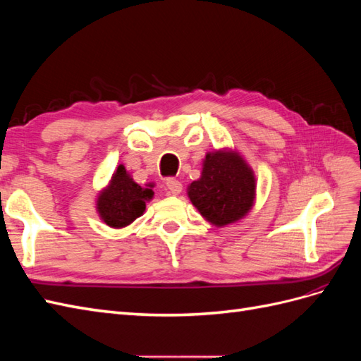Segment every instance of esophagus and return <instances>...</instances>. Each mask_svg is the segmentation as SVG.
<instances>
[{"label":"esophagus","instance_id":"34e87169","mask_svg":"<svg viewBox=\"0 0 361 361\" xmlns=\"http://www.w3.org/2000/svg\"><path fill=\"white\" fill-rule=\"evenodd\" d=\"M166 187H167V192L171 194V195H178L182 191V183L179 180H176V179H173V178L167 179Z\"/></svg>","mask_w":361,"mask_h":361}]
</instances>
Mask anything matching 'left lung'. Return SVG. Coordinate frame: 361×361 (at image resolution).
Listing matches in <instances>:
<instances>
[{
	"mask_svg": "<svg viewBox=\"0 0 361 361\" xmlns=\"http://www.w3.org/2000/svg\"><path fill=\"white\" fill-rule=\"evenodd\" d=\"M187 192L206 221L216 227L233 224L255 204V171L233 149L207 152L200 178L188 185Z\"/></svg>",
	"mask_w": 361,
	"mask_h": 361,
	"instance_id": "left-lung-1",
	"label": "left lung"
}]
</instances>
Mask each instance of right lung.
I'll return each mask as SVG.
<instances>
[{"instance_id":"obj_1","label":"right lung","mask_w":361,"mask_h":361,"mask_svg":"<svg viewBox=\"0 0 361 361\" xmlns=\"http://www.w3.org/2000/svg\"><path fill=\"white\" fill-rule=\"evenodd\" d=\"M140 187L126 171L125 166L117 167L111 180L97 194L96 211L101 220L113 228H122L134 223L146 211V203L154 199V185Z\"/></svg>"}]
</instances>
